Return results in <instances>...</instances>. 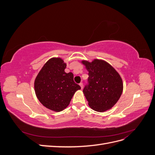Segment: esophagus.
<instances>
[{"label":"esophagus","mask_w":155,"mask_h":155,"mask_svg":"<svg viewBox=\"0 0 155 155\" xmlns=\"http://www.w3.org/2000/svg\"><path fill=\"white\" fill-rule=\"evenodd\" d=\"M79 86L81 87V88L82 89L83 87V83H79Z\"/></svg>","instance_id":"34e87169"}]
</instances>
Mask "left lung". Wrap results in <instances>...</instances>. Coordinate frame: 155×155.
<instances>
[{
  "mask_svg": "<svg viewBox=\"0 0 155 155\" xmlns=\"http://www.w3.org/2000/svg\"><path fill=\"white\" fill-rule=\"evenodd\" d=\"M88 71L87 83L83 93L93 110L104 112L113 107L123 91V82L119 74L105 61H83Z\"/></svg>",
  "mask_w": 155,
  "mask_h": 155,
  "instance_id": "1",
  "label": "left lung"
}]
</instances>
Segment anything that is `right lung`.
Listing matches in <instances>:
<instances>
[{
  "label": "right lung",
  "mask_w": 155,
  "mask_h": 155,
  "mask_svg": "<svg viewBox=\"0 0 155 155\" xmlns=\"http://www.w3.org/2000/svg\"><path fill=\"white\" fill-rule=\"evenodd\" d=\"M66 67L61 58H51L45 63L35 80L38 100L45 107L55 112L64 109L75 92L81 89L74 81V74L64 72Z\"/></svg>",
  "instance_id": "1"
}]
</instances>
